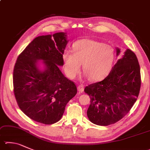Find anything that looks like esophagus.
Returning <instances> with one entry per match:
<instances>
[{"instance_id": "34e87169", "label": "esophagus", "mask_w": 150, "mask_h": 150, "mask_svg": "<svg viewBox=\"0 0 150 150\" xmlns=\"http://www.w3.org/2000/svg\"><path fill=\"white\" fill-rule=\"evenodd\" d=\"M77 90H78V91L79 92V93H81V92H83L84 91V86L82 85V84L79 85L77 86Z\"/></svg>"}]
</instances>
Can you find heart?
<instances>
[{
	"label": "heart",
	"instance_id": "b5f03b06",
	"mask_svg": "<svg viewBox=\"0 0 150 150\" xmlns=\"http://www.w3.org/2000/svg\"><path fill=\"white\" fill-rule=\"evenodd\" d=\"M72 51L64 52L62 55L65 73L71 79L80 72L81 63L86 75L92 81L102 79L112 69L115 54L110 45L92 39H81L73 43Z\"/></svg>",
	"mask_w": 150,
	"mask_h": 150
}]
</instances>
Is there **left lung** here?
Instances as JSON below:
<instances>
[{
  "instance_id": "8db88e82",
  "label": "left lung",
  "mask_w": 150,
  "mask_h": 150,
  "mask_svg": "<svg viewBox=\"0 0 150 150\" xmlns=\"http://www.w3.org/2000/svg\"><path fill=\"white\" fill-rule=\"evenodd\" d=\"M116 51L118 56L120 49L117 48ZM140 86L137 57L127 49L104 79L84 88V92L91 97L87 110L89 120L100 126H108L121 120L137 101Z\"/></svg>"
}]
</instances>
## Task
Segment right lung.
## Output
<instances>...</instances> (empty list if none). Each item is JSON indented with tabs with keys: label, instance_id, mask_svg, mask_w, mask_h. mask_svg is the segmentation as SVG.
<instances>
[{
	"label": "right lung",
	"instance_id": "1",
	"mask_svg": "<svg viewBox=\"0 0 150 150\" xmlns=\"http://www.w3.org/2000/svg\"><path fill=\"white\" fill-rule=\"evenodd\" d=\"M66 33L37 37L18 57L13 72V92L20 110L30 119L51 125L59 121L68 102L77 92L64 75L62 55L68 42ZM42 60V71L38 61Z\"/></svg>",
	"mask_w": 150,
	"mask_h": 150
}]
</instances>
